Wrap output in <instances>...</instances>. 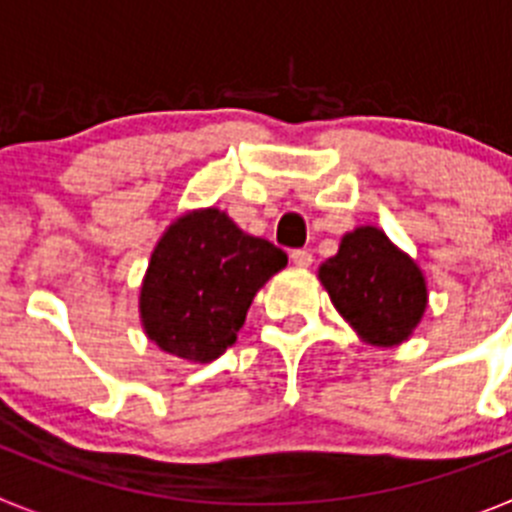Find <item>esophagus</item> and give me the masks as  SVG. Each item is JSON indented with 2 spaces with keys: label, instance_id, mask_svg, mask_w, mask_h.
Listing matches in <instances>:
<instances>
[{
  "label": "esophagus",
  "instance_id": "esophagus-1",
  "mask_svg": "<svg viewBox=\"0 0 512 512\" xmlns=\"http://www.w3.org/2000/svg\"><path fill=\"white\" fill-rule=\"evenodd\" d=\"M289 259H292L295 266H302V269L312 266V253L307 251V248H295V251L289 253Z\"/></svg>",
  "mask_w": 512,
  "mask_h": 512
}]
</instances>
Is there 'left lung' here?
<instances>
[{
  "mask_svg": "<svg viewBox=\"0 0 512 512\" xmlns=\"http://www.w3.org/2000/svg\"><path fill=\"white\" fill-rule=\"evenodd\" d=\"M318 277L336 310L377 346L405 341L428 302L418 266L377 228L348 233Z\"/></svg>",
  "mask_w": 512,
  "mask_h": 512,
  "instance_id": "1",
  "label": "left lung"
}]
</instances>
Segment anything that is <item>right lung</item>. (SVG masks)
<instances>
[{
  "label": "right lung",
  "mask_w": 512,
  "mask_h": 512,
  "mask_svg": "<svg viewBox=\"0 0 512 512\" xmlns=\"http://www.w3.org/2000/svg\"><path fill=\"white\" fill-rule=\"evenodd\" d=\"M284 266L282 248L246 235L225 212H189L151 256L143 328L169 354L207 364L235 341L259 287Z\"/></svg>",
  "instance_id": "add662e5"
}]
</instances>
